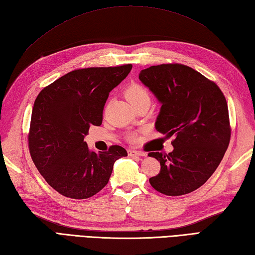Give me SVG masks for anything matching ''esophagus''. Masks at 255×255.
Returning <instances> with one entry per match:
<instances>
[{"instance_id":"1","label":"esophagus","mask_w":255,"mask_h":255,"mask_svg":"<svg viewBox=\"0 0 255 255\" xmlns=\"http://www.w3.org/2000/svg\"><path fill=\"white\" fill-rule=\"evenodd\" d=\"M128 153L129 156H145L146 153L141 152V150H136V149H128Z\"/></svg>"}]
</instances>
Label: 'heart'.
<instances>
[{"instance_id": "1", "label": "heart", "mask_w": 255, "mask_h": 255, "mask_svg": "<svg viewBox=\"0 0 255 255\" xmlns=\"http://www.w3.org/2000/svg\"><path fill=\"white\" fill-rule=\"evenodd\" d=\"M124 95L128 100L132 103L134 107H136L141 103L144 102H150V92L146 87H144L141 84H137V82H134V84L128 85L126 88V91H124ZM128 139L132 142L137 141V135L136 134H131L128 136Z\"/></svg>"}]
</instances>
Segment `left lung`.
<instances>
[{
  "mask_svg": "<svg viewBox=\"0 0 255 255\" xmlns=\"http://www.w3.org/2000/svg\"><path fill=\"white\" fill-rule=\"evenodd\" d=\"M138 78L162 103L155 128L174 137L171 153H148L160 164L149 184L167 196L189 194L210 178L229 146L226 97L214 81L181 64L152 66Z\"/></svg>",
  "mask_w": 255,
  "mask_h": 255,
  "instance_id": "obj_1",
  "label": "left lung"
}]
</instances>
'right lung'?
I'll return each instance as SVG.
<instances>
[{"label":"right lung","mask_w":255,"mask_h":255,"mask_svg":"<svg viewBox=\"0 0 255 255\" xmlns=\"http://www.w3.org/2000/svg\"><path fill=\"white\" fill-rule=\"evenodd\" d=\"M131 64L72 70L39 92L28 132L30 156L40 175L62 196L87 199L105 188L113 164L128 153L112 145L90 152L84 141L102 123L109 93L126 79Z\"/></svg>","instance_id":"add662e5"}]
</instances>
